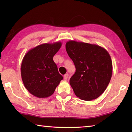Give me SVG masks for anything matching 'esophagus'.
<instances>
[{
	"label": "esophagus",
	"instance_id": "obj_1",
	"mask_svg": "<svg viewBox=\"0 0 132 132\" xmlns=\"http://www.w3.org/2000/svg\"><path fill=\"white\" fill-rule=\"evenodd\" d=\"M68 76H69L68 74H66L65 75H64V77H63L64 79L65 80H66L67 79H68Z\"/></svg>",
	"mask_w": 132,
	"mask_h": 132
}]
</instances>
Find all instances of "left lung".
<instances>
[{
	"label": "left lung",
	"instance_id": "obj_1",
	"mask_svg": "<svg viewBox=\"0 0 132 132\" xmlns=\"http://www.w3.org/2000/svg\"><path fill=\"white\" fill-rule=\"evenodd\" d=\"M66 49L76 69L70 79L75 95L86 101L96 99L104 92L111 79L110 55L97 45L72 40L67 42Z\"/></svg>",
	"mask_w": 132,
	"mask_h": 132
}]
</instances>
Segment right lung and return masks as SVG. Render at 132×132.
<instances>
[{
	"mask_svg": "<svg viewBox=\"0 0 132 132\" xmlns=\"http://www.w3.org/2000/svg\"><path fill=\"white\" fill-rule=\"evenodd\" d=\"M61 46V42L41 44L24 55L21 65L22 80L25 87L35 96H51L63 79L53 60Z\"/></svg>",
	"mask_w": 132,
	"mask_h": 132,
	"instance_id": "1",
	"label": "right lung"
}]
</instances>
